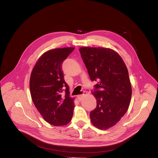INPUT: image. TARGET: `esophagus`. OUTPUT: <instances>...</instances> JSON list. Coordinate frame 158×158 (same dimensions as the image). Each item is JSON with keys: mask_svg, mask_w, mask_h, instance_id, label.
<instances>
[{"mask_svg": "<svg viewBox=\"0 0 158 158\" xmlns=\"http://www.w3.org/2000/svg\"><path fill=\"white\" fill-rule=\"evenodd\" d=\"M83 96H84L83 94H80V95H78L77 98H78V99L79 100V101H81V100H82V99L83 98Z\"/></svg>", "mask_w": 158, "mask_h": 158, "instance_id": "esophagus-1", "label": "esophagus"}]
</instances>
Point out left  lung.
Instances as JSON below:
<instances>
[{"label": "left lung", "mask_w": 158, "mask_h": 158, "mask_svg": "<svg viewBox=\"0 0 158 158\" xmlns=\"http://www.w3.org/2000/svg\"><path fill=\"white\" fill-rule=\"evenodd\" d=\"M94 85L92 94L96 108L89 113L91 122L99 129L115 125L127 111L132 88L127 66L117 52L103 47H81L79 49Z\"/></svg>", "instance_id": "obj_1"}]
</instances>
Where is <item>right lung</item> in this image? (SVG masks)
<instances>
[{
  "instance_id": "1",
  "label": "right lung",
  "mask_w": 158,
  "mask_h": 158,
  "mask_svg": "<svg viewBox=\"0 0 158 158\" xmlns=\"http://www.w3.org/2000/svg\"><path fill=\"white\" fill-rule=\"evenodd\" d=\"M74 49L65 47L45 52L31 74L32 101L45 121L54 126L67 125L73 115L74 99L70 97L62 64Z\"/></svg>"
}]
</instances>
